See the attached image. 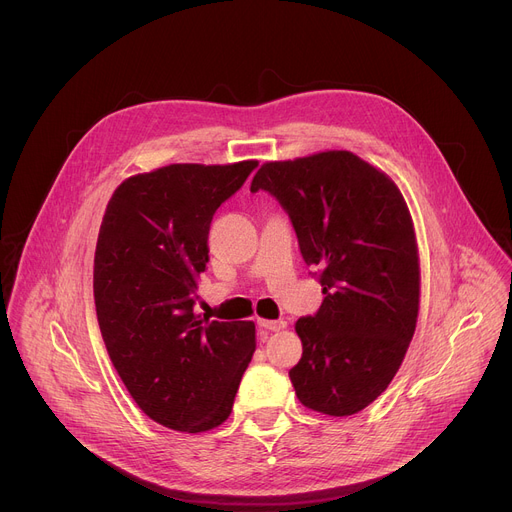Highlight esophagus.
Returning <instances> with one entry per match:
<instances>
[{
    "instance_id": "34e87169",
    "label": "esophagus",
    "mask_w": 512,
    "mask_h": 512,
    "mask_svg": "<svg viewBox=\"0 0 512 512\" xmlns=\"http://www.w3.org/2000/svg\"><path fill=\"white\" fill-rule=\"evenodd\" d=\"M258 326L268 330V332H281V330L287 328V324L283 320H274V322L272 320H258Z\"/></svg>"
}]
</instances>
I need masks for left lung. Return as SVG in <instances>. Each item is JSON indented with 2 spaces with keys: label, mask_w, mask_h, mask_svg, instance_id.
<instances>
[{
  "label": "left lung",
  "mask_w": 512,
  "mask_h": 512,
  "mask_svg": "<svg viewBox=\"0 0 512 512\" xmlns=\"http://www.w3.org/2000/svg\"><path fill=\"white\" fill-rule=\"evenodd\" d=\"M250 190L285 209L324 293L320 309L295 324L297 398L328 416L357 414L398 373L416 330L420 264L402 194L350 151L268 162Z\"/></svg>",
  "instance_id": "8db88e82"
}]
</instances>
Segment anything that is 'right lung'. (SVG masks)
<instances>
[{
	"label": "right lung",
	"instance_id": "right-lung-1",
	"mask_svg": "<svg viewBox=\"0 0 512 512\" xmlns=\"http://www.w3.org/2000/svg\"><path fill=\"white\" fill-rule=\"evenodd\" d=\"M256 166L172 164L131 176L100 225L94 301L110 361L137 406L180 432L227 420L256 350L252 322L194 313L213 215Z\"/></svg>",
	"mask_w": 512,
	"mask_h": 512
}]
</instances>
